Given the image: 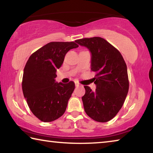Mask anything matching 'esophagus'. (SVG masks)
Instances as JSON below:
<instances>
[{"instance_id":"34e87169","label":"esophagus","mask_w":153,"mask_h":153,"mask_svg":"<svg viewBox=\"0 0 153 153\" xmlns=\"http://www.w3.org/2000/svg\"><path fill=\"white\" fill-rule=\"evenodd\" d=\"M75 85H76V87H78L79 86H80V84H79L78 82H75Z\"/></svg>"}]
</instances>
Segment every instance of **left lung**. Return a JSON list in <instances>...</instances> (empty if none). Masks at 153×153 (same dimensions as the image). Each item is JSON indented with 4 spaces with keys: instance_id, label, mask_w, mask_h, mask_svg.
<instances>
[{
    "instance_id": "8db88e82",
    "label": "left lung",
    "mask_w": 153,
    "mask_h": 153,
    "mask_svg": "<svg viewBox=\"0 0 153 153\" xmlns=\"http://www.w3.org/2000/svg\"><path fill=\"white\" fill-rule=\"evenodd\" d=\"M91 54V70L95 71V91L85 86L82 97L85 112L98 122H107L115 117L125 101L129 90L128 70L120 51L100 37L75 41Z\"/></svg>"
}]
</instances>
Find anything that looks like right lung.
<instances>
[{"instance_id":"right-lung-1","label":"right lung","mask_w":153,"mask_h":153,"mask_svg":"<svg viewBox=\"0 0 153 153\" xmlns=\"http://www.w3.org/2000/svg\"><path fill=\"white\" fill-rule=\"evenodd\" d=\"M78 47L74 42H52L30 56L24 67L22 90L30 110L44 122L63 115L75 89L74 82H56V70L69 50Z\"/></svg>"}]
</instances>
